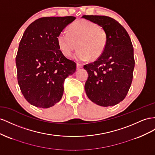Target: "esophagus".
Segmentation results:
<instances>
[{
    "instance_id": "esophagus-1",
    "label": "esophagus",
    "mask_w": 155,
    "mask_h": 155,
    "mask_svg": "<svg viewBox=\"0 0 155 155\" xmlns=\"http://www.w3.org/2000/svg\"><path fill=\"white\" fill-rule=\"evenodd\" d=\"M82 67H83V64H79V63H77V69L82 68Z\"/></svg>"
}]
</instances>
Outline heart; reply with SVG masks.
<instances>
[{
    "mask_svg": "<svg viewBox=\"0 0 155 155\" xmlns=\"http://www.w3.org/2000/svg\"><path fill=\"white\" fill-rule=\"evenodd\" d=\"M108 41L107 31L103 26L86 19L75 22L70 32L63 30L58 36L60 49L65 56H70L78 47L76 57L80 60L90 58L95 60L103 53Z\"/></svg>",
    "mask_w": 155,
    "mask_h": 155,
    "instance_id": "obj_1",
    "label": "heart"
}]
</instances>
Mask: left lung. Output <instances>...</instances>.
Returning a JSON list of instances; mask_svg holds the SVG:
<instances>
[{
  "label": "left lung",
  "instance_id": "8db88e82",
  "mask_svg": "<svg viewBox=\"0 0 155 155\" xmlns=\"http://www.w3.org/2000/svg\"><path fill=\"white\" fill-rule=\"evenodd\" d=\"M82 17L103 26L108 35L102 55L94 62L84 65L88 73L86 94L99 106H114L125 98L133 78L135 61L130 36L120 23L110 17Z\"/></svg>",
  "mask_w": 155,
  "mask_h": 155
}]
</instances>
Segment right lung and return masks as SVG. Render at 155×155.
<instances>
[{
    "instance_id": "obj_1",
    "label": "right lung",
    "mask_w": 155,
    "mask_h": 155,
    "mask_svg": "<svg viewBox=\"0 0 155 155\" xmlns=\"http://www.w3.org/2000/svg\"><path fill=\"white\" fill-rule=\"evenodd\" d=\"M76 17H45L32 22L22 37L15 58L17 81L25 99L47 108L58 103L65 78L77 64L60 50L58 36Z\"/></svg>"
}]
</instances>
